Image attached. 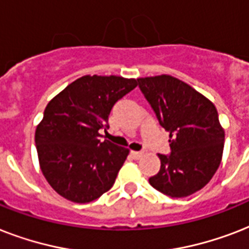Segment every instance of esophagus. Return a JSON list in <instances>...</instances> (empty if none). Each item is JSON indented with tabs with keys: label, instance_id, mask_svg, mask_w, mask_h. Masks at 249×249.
<instances>
[{
	"label": "esophagus",
	"instance_id": "esophagus-1",
	"mask_svg": "<svg viewBox=\"0 0 249 249\" xmlns=\"http://www.w3.org/2000/svg\"><path fill=\"white\" fill-rule=\"evenodd\" d=\"M142 155H143V152L142 151H132V156H133V159H141L142 158Z\"/></svg>",
	"mask_w": 249,
	"mask_h": 249
}]
</instances>
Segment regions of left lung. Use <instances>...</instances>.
<instances>
[{"mask_svg": "<svg viewBox=\"0 0 249 249\" xmlns=\"http://www.w3.org/2000/svg\"><path fill=\"white\" fill-rule=\"evenodd\" d=\"M138 86L159 124L169 132V155L159 154V173L150 185L170 197L203 189L220 166L225 132L212 102L169 75L138 79Z\"/></svg>", "mask_w": 249, "mask_h": 249, "instance_id": "1", "label": "left lung"}]
</instances>
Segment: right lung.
<instances>
[{
	"mask_svg": "<svg viewBox=\"0 0 249 249\" xmlns=\"http://www.w3.org/2000/svg\"><path fill=\"white\" fill-rule=\"evenodd\" d=\"M138 85L120 76H83L49 102L35 142L42 174L60 196L90 203L108 191L129 154L101 140L113 105Z\"/></svg>",
	"mask_w": 249,
	"mask_h": 249,
	"instance_id": "1",
	"label": "right lung"
}]
</instances>
